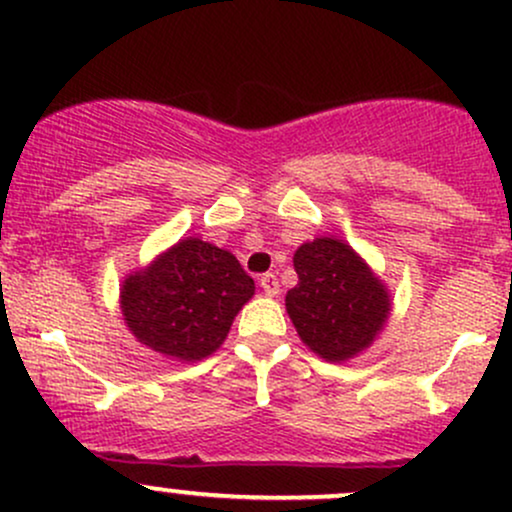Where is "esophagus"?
I'll list each match as a JSON object with an SVG mask.
<instances>
[{
	"label": "esophagus",
	"instance_id": "1",
	"mask_svg": "<svg viewBox=\"0 0 512 512\" xmlns=\"http://www.w3.org/2000/svg\"><path fill=\"white\" fill-rule=\"evenodd\" d=\"M260 286L267 296H276V293H279V279H276V274L272 272L260 276Z\"/></svg>",
	"mask_w": 512,
	"mask_h": 512
}]
</instances>
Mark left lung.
Instances as JSON below:
<instances>
[{"label": "left lung", "instance_id": "8db88e82", "mask_svg": "<svg viewBox=\"0 0 512 512\" xmlns=\"http://www.w3.org/2000/svg\"><path fill=\"white\" fill-rule=\"evenodd\" d=\"M298 284L286 310L298 337L325 361H346L373 344L390 315V296L366 262L337 238H315L293 255Z\"/></svg>", "mask_w": 512, "mask_h": 512}]
</instances>
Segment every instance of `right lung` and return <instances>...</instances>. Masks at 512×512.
Here are the masks:
<instances>
[{
	"mask_svg": "<svg viewBox=\"0 0 512 512\" xmlns=\"http://www.w3.org/2000/svg\"><path fill=\"white\" fill-rule=\"evenodd\" d=\"M252 293L255 281L231 252L187 238L127 276L120 308L137 342L168 358L199 361L223 344Z\"/></svg>",
	"mask_w": 512,
	"mask_h": 512,
	"instance_id": "obj_1",
	"label": "right lung"
}]
</instances>
